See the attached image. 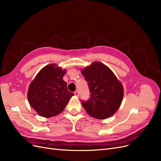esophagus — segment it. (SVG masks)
<instances>
[{
  "instance_id": "esophagus-1",
  "label": "esophagus",
  "mask_w": 161,
  "mask_h": 161,
  "mask_svg": "<svg viewBox=\"0 0 161 161\" xmlns=\"http://www.w3.org/2000/svg\"><path fill=\"white\" fill-rule=\"evenodd\" d=\"M75 96H76V97L79 96V91H76L75 92Z\"/></svg>"
}]
</instances>
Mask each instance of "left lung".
<instances>
[{"label": "left lung", "instance_id": "obj_1", "mask_svg": "<svg viewBox=\"0 0 161 161\" xmlns=\"http://www.w3.org/2000/svg\"><path fill=\"white\" fill-rule=\"evenodd\" d=\"M88 82L91 97L82 101V105L90 116L105 119L115 114L124 98V87L109 68L99 62L81 69Z\"/></svg>", "mask_w": 161, "mask_h": 161}]
</instances>
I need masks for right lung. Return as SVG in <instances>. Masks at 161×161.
<instances>
[{"label": "right lung", "mask_w": 161, "mask_h": 161, "mask_svg": "<svg viewBox=\"0 0 161 161\" xmlns=\"http://www.w3.org/2000/svg\"><path fill=\"white\" fill-rule=\"evenodd\" d=\"M66 72V69L56 64H50L42 69L31 81L27 99L39 115L48 118L60 114L74 95L63 80Z\"/></svg>", "instance_id": "right-lung-1"}]
</instances>
